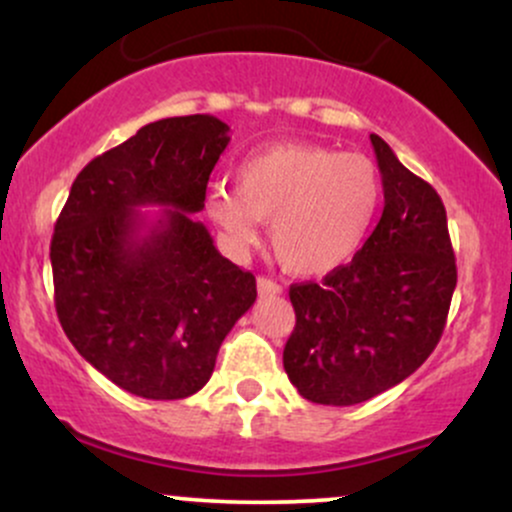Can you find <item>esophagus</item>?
Listing matches in <instances>:
<instances>
[{"label": "esophagus", "instance_id": "obj_1", "mask_svg": "<svg viewBox=\"0 0 512 512\" xmlns=\"http://www.w3.org/2000/svg\"><path fill=\"white\" fill-rule=\"evenodd\" d=\"M281 291L284 289H281L274 279H267V276H260V279H257V293H260V296H279Z\"/></svg>", "mask_w": 512, "mask_h": 512}]
</instances>
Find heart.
Instances as JSON below:
<instances>
[{
	"mask_svg": "<svg viewBox=\"0 0 512 512\" xmlns=\"http://www.w3.org/2000/svg\"><path fill=\"white\" fill-rule=\"evenodd\" d=\"M380 195L370 158L317 144H279L240 163L236 190L211 187L207 209L233 248L257 243L260 221H269V243L286 272L325 276L361 250Z\"/></svg>",
	"mask_w": 512,
	"mask_h": 512,
	"instance_id": "1",
	"label": "heart"
}]
</instances>
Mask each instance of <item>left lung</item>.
Masks as SVG:
<instances>
[{"label":"left lung","mask_w":512,"mask_h":512,"mask_svg":"<svg viewBox=\"0 0 512 512\" xmlns=\"http://www.w3.org/2000/svg\"><path fill=\"white\" fill-rule=\"evenodd\" d=\"M378 226L322 284H293L296 327L284 368L301 397L351 407L409 378L443 334L457 284L448 216L438 192L399 163L378 134Z\"/></svg>","instance_id":"8db88e82"}]
</instances>
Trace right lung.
Segmentation results:
<instances>
[{
  "mask_svg": "<svg viewBox=\"0 0 512 512\" xmlns=\"http://www.w3.org/2000/svg\"><path fill=\"white\" fill-rule=\"evenodd\" d=\"M231 137L214 115L166 117L76 175L50 243L55 308L74 349L117 387L185 399L257 298L255 276L197 221ZM142 206H163L156 217Z\"/></svg>",
  "mask_w": 512,
  "mask_h": 512,
  "instance_id": "right-lung-1",
  "label": "right lung"
}]
</instances>
